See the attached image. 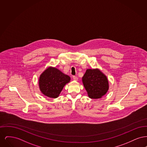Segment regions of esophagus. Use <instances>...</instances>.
<instances>
[{
	"label": "esophagus",
	"mask_w": 147,
	"mask_h": 147,
	"mask_svg": "<svg viewBox=\"0 0 147 147\" xmlns=\"http://www.w3.org/2000/svg\"><path fill=\"white\" fill-rule=\"evenodd\" d=\"M73 80H75V81H77L78 79V78L77 77H75V76H73Z\"/></svg>",
	"instance_id": "esophagus-1"
}]
</instances>
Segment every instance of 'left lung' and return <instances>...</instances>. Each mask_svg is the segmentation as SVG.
I'll return each instance as SVG.
<instances>
[{
    "label": "left lung",
    "instance_id": "8db88e82",
    "mask_svg": "<svg viewBox=\"0 0 147 147\" xmlns=\"http://www.w3.org/2000/svg\"><path fill=\"white\" fill-rule=\"evenodd\" d=\"M82 82L88 96L93 99L102 98L109 89L107 78L98 68L86 69Z\"/></svg>",
    "mask_w": 147,
    "mask_h": 147
}]
</instances>
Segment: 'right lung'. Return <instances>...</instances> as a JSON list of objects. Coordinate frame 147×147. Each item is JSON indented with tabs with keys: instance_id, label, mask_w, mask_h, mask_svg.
<instances>
[{
	"instance_id": "obj_1",
	"label": "right lung",
	"mask_w": 147,
	"mask_h": 147,
	"mask_svg": "<svg viewBox=\"0 0 147 147\" xmlns=\"http://www.w3.org/2000/svg\"><path fill=\"white\" fill-rule=\"evenodd\" d=\"M70 78L61 70L49 67L40 75L39 88L42 94L50 98H58L64 86L70 82Z\"/></svg>"
}]
</instances>
